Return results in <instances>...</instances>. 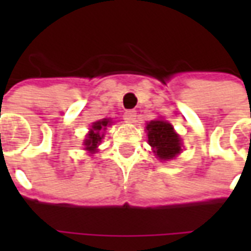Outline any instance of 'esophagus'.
Returning <instances> with one entry per match:
<instances>
[{"label":"esophagus","instance_id":"34e87169","mask_svg":"<svg viewBox=\"0 0 251 251\" xmlns=\"http://www.w3.org/2000/svg\"><path fill=\"white\" fill-rule=\"evenodd\" d=\"M136 115L137 113L134 111V110H126L125 114H124V118H125L127 122H134V120H136Z\"/></svg>","mask_w":251,"mask_h":251}]
</instances>
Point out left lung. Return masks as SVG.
<instances>
[{"instance_id": "1", "label": "left lung", "mask_w": 251, "mask_h": 251, "mask_svg": "<svg viewBox=\"0 0 251 251\" xmlns=\"http://www.w3.org/2000/svg\"><path fill=\"white\" fill-rule=\"evenodd\" d=\"M148 141L161 160L174 158L181 152V142L171 124L163 120L151 121L147 125Z\"/></svg>"}]
</instances>
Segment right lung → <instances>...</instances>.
Masks as SVG:
<instances>
[{"instance_id":"obj_1","label":"right lung","mask_w":251,"mask_h":251,"mask_svg":"<svg viewBox=\"0 0 251 251\" xmlns=\"http://www.w3.org/2000/svg\"><path fill=\"white\" fill-rule=\"evenodd\" d=\"M110 121L109 120H102L98 121V122H95L91 127V131H90V134H88L87 140L84 141V145H86V149L90 151V152H94L97 147L99 145V142L102 141V138H103V134H102V131L106 129V126L109 125Z\"/></svg>"}]
</instances>
